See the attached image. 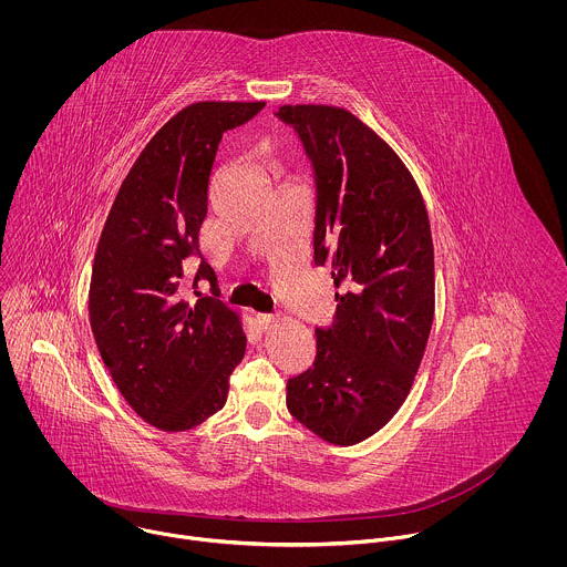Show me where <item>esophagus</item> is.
<instances>
[{"instance_id":"1","label":"esophagus","mask_w":567,"mask_h":567,"mask_svg":"<svg viewBox=\"0 0 567 567\" xmlns=\"http://www.w3.org/2000/svg\"><path fill=\"white\" fill-rule=\"evenodd\" d=\"M255 321H257L261 331H268V329H272L277 324V317H272V315H257Z\"/></svg>"}]
</instances>
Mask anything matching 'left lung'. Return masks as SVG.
Returning a JSON list of instances; mask_svg holds the SVG:
<instances>
[{
	"label": "left lung",
	"mask_w": 567,
	"mask_h": 567,
	"mask_svg": "<svg viewBox=\"0 0 567 567\" xmlns=\"http://www.w3.org/2000/svg\"><path fill=\"white\" fill-rule=\"evenodd\" d=\"M317 181L315 266L336 286L315 364L288 380L290 414L336 445H355L404 404L434 319V246L402 159L338 106L286 104Z\"/></svg>",
	"instance_id": "1"
}]
</instances>
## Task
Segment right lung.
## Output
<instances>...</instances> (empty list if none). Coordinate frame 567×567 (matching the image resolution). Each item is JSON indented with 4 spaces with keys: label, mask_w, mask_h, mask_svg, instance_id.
<instances>
[{
    "label": "right lung",
    "mask_w": 567,
    "mask_h": 567,
    "mask_svg": "<svg viewBox=\"0 0 567 567\" xmlns=\"http://www.w3.org/2000/svg\"><path fill=\"white\" fill-rule=\"evenodd\" d=\"M264 102H196L165 122L126 174L104 223L89 286L97 351L131 408L183 432L223 410L246 336L216 292L209 264L190 268L207 216L223 133ZM207 280L212 296L197 284ZM194 289L202 299L187 302Z\"/></svg>",
    "instance_id": "right-lung-1"
}]
</instances>
